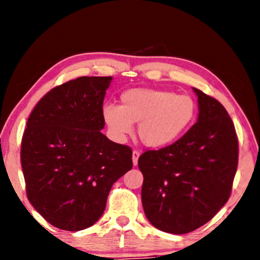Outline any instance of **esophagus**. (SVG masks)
Masks as SVG:
<instances>
[{"label": "esophagus", "instance_id": "esophagus-1", "mask_svg": "<svg viewBox=\"0 0 260 260\" xmlns=\"http://www.w3.org/2000/svg\"><path fill=\"white\" fill-rule=\"evenodd\" d=\"M139 157H140V152L134 150V151H133V156H132V160H133V165H134V166L138 165Z\"/></svg>", "mask_w": 260, "mask_h": 260}]
</instances>
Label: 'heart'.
<instances>
[{"instance_id": "1", "label": "heart", "mask_w": 260, "mask_h": 260, "mask_svg": "<svg viewBox=\"0 0 260 260\" xmlns=\"http://www.w3.org/2000/svg\"><path fill=\"white\" fill-rule=\"evenodd\" d=\"M103 118L114 139L122 142L138 124V136L144 146L161 149L177 142L196 118L191 96L169 89L133 88L120 96V105L108 104Z\"/></svg>"}]
</instances>
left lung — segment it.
Instances as JSON below:
<instances>
[{
  "instance_id": "obj_1",
  "label": "left lung",
  "mask_w": 260,
  "mask_h": 260,
  "mask_svg": "<svg viewBox=\"0 0 260 260\" xmlns=\"http://www.w3.org/2000/svg\"><path fill=\"white\" fill-rule=\"evenodd\" d=\"M199 117L181 139L139 158L143 174L141 199L152 226L186 234L212 219L230 199L239 143L226 109L192 88Z\"/></svg>"
}]
</instances>
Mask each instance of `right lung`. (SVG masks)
I'll return each instance as SVG.
<instances>
[{
    "label": "right lung",
    "mask_w": 260,
    "mask_h": 260,
    "mask_svg": "<svg viewBox=\"0 0 260 260\" xmlns=\"http://www.w3.org/2000/svg\"><path fill=\"white\" fill-rule=\"evenodd\" d=\"M112 77H81L51 89L35 105L21 141L26 192L59 230L93 226L112 184L133 167L129 147L110 141L103 101Z\"/></svg>",
    "instance_id": "right-lung-1"
}]
</instances>
